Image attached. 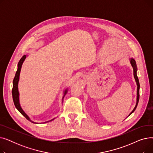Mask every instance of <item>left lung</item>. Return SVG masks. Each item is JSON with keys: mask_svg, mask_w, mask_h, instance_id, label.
<instances>
[{"mask_svg": "<svg viewBox=\"0 0 153 153\" xmlns=\"http://www.w3.org/2000/svg\"><path fill=\"white\" fill-rule=\"evenodd\" d=\"M130 63L131 64V66L133 67V75H134V79H135V81L136 82V85H137V96H136V105L134 107V108H133V110H132V111L131 112V113L128 115V116L127 117H129L131 114H133V112L134 111V110H136V107H137V105H138V102H139V99H140V82H139V80H138V76H137V66H136V61L135 60L133 59V58H130ZM126 117V118H127Z\"/></svg>", "mask_w": 153, "mask_h": 153, "instance_id": "left-lung-1", "label": "left lung"}]
</instances>
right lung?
Segmentation results:
<instances>
[{"label":"right lung","mask_w":153,"mask_h":153,"mask_svg":"<svg viewBox=\"0 0 153 153\" xmlns=\"http://www.w3.org/2000/svg\"><path fill=\"white\" fill-rule=\"evenodd\" d=\"M27 58V55H24L22 56V58L20 59V60L19 61V63H18V68H17V72H16V74H15V77L13 79V88H12V97H13V102H14V105L16 107V108H17L20 113L25 117L28 120H29L30 122L33 123H36V124H38V123H36V122H35L33 121H32V120L30 119V118L28 117V115L25 113V111H23V110L22 109V108L21 107V105H20V99H19V88H18V85H19V79H20V71H21V68H22V64L24 62V61H25V59H26ZM68 89H66L65 90V91H64V95L62 96V103L63 102V99L64 97V96H65V95L66 94V93L68 92ZM56 118H53L52 120H49V121H46V122H43V123H48V122H51L53 121V120H54Z\"/></svg>","instance_id":"right-lung-1"}]
</instances>
